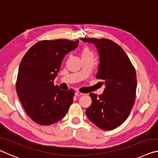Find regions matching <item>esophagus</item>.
<instances>
[{
  "instance_id": "obj_1",
  "label": "esophagus",
  "mask_w": 158,
  "mask_h": 158,
  "mask_svg": "<svg viewBox=\"0 0 158 158\" xmlns=\"http://www.w3.org/2000/svg\"><path fill=\"white\" fill-rule=\"evenodd\" d=\"M84 95V93H82L79 92V91H77V92L75 93V95H76V96H80V95Z\"/></svg>"
}]
</instances>
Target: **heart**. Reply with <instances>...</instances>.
I'll return each instance as SVG.
<instances>
[{
  "label": "heart",
  "mask_w": 158,
  "mask_h": 158,
  "mask_svg": "<svg viewBox=\"0 0 158 158\" xmlns=\"http://www.w3.org/2000/svg\"><path fill=\"white\" fill-rule=\"evenodd\" d=\"M81 56L82 58L90 57L94 58V53L90 49V48L85 46L83 47L81 50Z\"/></svg>",
  "instance_id": "obj_1"
}]
</instances>
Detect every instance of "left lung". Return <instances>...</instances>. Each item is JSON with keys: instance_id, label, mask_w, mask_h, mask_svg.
<instances>
[{"instance_id": "left-lung-1", "label": "left lung", "mask_w": 158, "mask_h": 158, "mask_svg": "<svg viewBox=\"0 0 158 158\" xmlns=\"http://www.w3.org/2000/svg\"><path fill=\"white\" fill-rule=\"evenodd\" d=\"M81 40L92 42L98 49L100 63L95 77L102 79L106 85L102 95L90 93L92 104L85 114L100 129H115L127 118L135 104L137 89L135 67L124 50L114 41L92 37Z\"/></svg>"}]
</instances>
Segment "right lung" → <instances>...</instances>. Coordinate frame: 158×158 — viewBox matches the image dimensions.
Instances as JSON below:
<instances>
[{
  "mask_svg": "<svg viewBox=\"0 0 158 158\" xmlns=\"http://www.w3.org/2000/svg\"><path fill=\"white\" fill-rule=\"evenodd\" d=\"M79 40H41L32 46L21 61L16 90L24 110L36 123L50 125L63 118L73 102L74 90L54 85L65 56Z\"/></svg>",
  "mask_w": 158,
  "mask_h": 158,
  "instance_id": "obj_1",
  "label": "right lung"
}]
</instances>
